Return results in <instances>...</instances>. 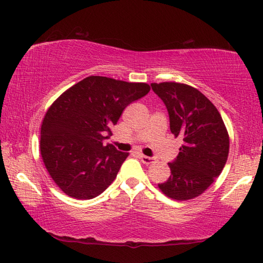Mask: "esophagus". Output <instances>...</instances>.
<instances>
[{
    "label": "esophagus",
    "mask_w": 263,
    "mask_h": 263,
    "mask_svg": "<svg viewBox=\"0 0 263 263\" xmlns=\"http://www.w3.org/2000/svg\"><path fill=\"white\" fill-rule=\"evenodd\" d=\"M140 158H141V160H142V163L145 164V165H150L151 163H154V158L148 157V156L140 155Z\"/></svg>",
    "instance_id": "obj_1"
}]
</instances>
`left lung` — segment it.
I'll list each match as a JSON object with an SVG mask.
<instances>
[{"label": "left lung", "instance_id": "obj_1", "mask_svg": "<svg viewBox=\"0 0 263 263\" xmlns=\"http://www.w3.org/2000/svg\"><path fill=\"white\" fill-rule=\"evenodd\" d=\"M151 87L166 106L171 133L183 141L168 163L171 176L158 187L173 200L194 199L223 171L230 148L227 127L215 105L195 87L176 82Z\"/></svg>", "mask_w": 263, "mask_h": 263}]
</instances>
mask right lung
Returning <instances> with one entry per match:
<instances>
[{"label":"right lung","mask_w":263,"mask_h":263,"mask_svg":"<svg viewBox=\"0 0 263 263\" xmlns=\"http://www.w3.org/2000/svg\"><path fill=\"white\" fill-rule=\"evenodd\" d=\"M149 91L146 83L89 76L50 105L41 124L40 153L60 190L90 200L114 181L128 153L103 142L123 109Z\"/></svg>","instance_id":"add662e5"}]
</instances>
